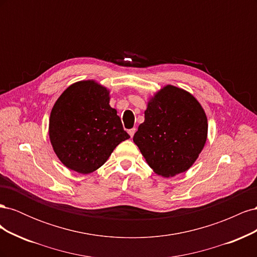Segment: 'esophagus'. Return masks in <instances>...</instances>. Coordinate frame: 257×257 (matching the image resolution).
Listing matches in <instances>:
<instances>
[{
    "instance_id": "34e87169",
    "label": "esophagus",
    "mask_w": 257,
    "mask_h": 257,
    "mask_svg": "<svg viewBox=\"0 0 257 257\" xmlns=\"http://www.w3.org/2000/svg\"><path fill=\"white\" fill-rule=\"evenodd\" d=\"M135 132H136V128H135V127L128 130V134H130V136H131V137H133V136H134V134H135Z\"/></svg>"
}]
</instances>
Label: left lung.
<instances>
[{"instance_id":"left-lung-1","label":"left lung","mask_w":257,"mask_h":257,"mask_svg":"<svg viewBox=\"0 0 257 257\" xmlns=\"http://www.w3.org/2000/svg\"><path fill=\"white\" fill-rule=\"evenodd\" d=\"M207 116L196 98L166 85L148 103L145 122L133 141L158 175L173 177L188 170L207 139Z\"/></svg>"}]
</instances>
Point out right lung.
<instances>
[{"label": "right lung", "mask_w": 257, "mask_h": 257, "mask_svg": "<svg viewBox=\"0 0 257 257\" xmlns=\"http://www.w3.org/2000/svg\"><path fill=\"white\" fill-rule=\"evenodd\" d=\"M49 137L67 168L90 174L130 135L109 105L107 89L88 80L72 84L58 98L50 113Z\"/></svg>", "instance_id": "right-lung-1"}]
</instances>
